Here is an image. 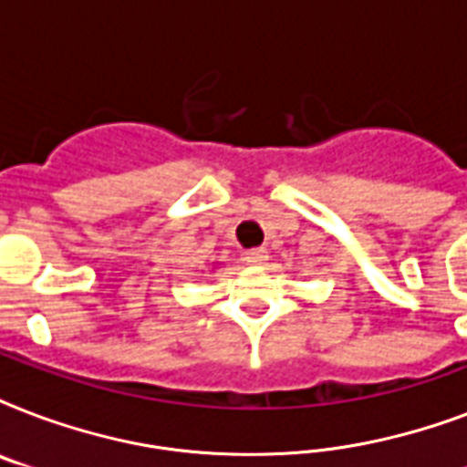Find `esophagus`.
Instances as JSON below:
<instances>
[{
  "label": "esophagus",
  "mask_w": 467,
  "mask_h": 467,
  "mask_svg": "<svg viewBox=\"0 0 467 467\" xmlns=\"http://www.w3.org/2000/svg\"><path fill=\"white\" fill-rule=\"evenodd\" d=\"M266 259H269V252H266V247H254V249H249V252H244V262L254 264V266L264 264Z\"/></svg>",
  "instance_id": "1"
}]
</instances>
